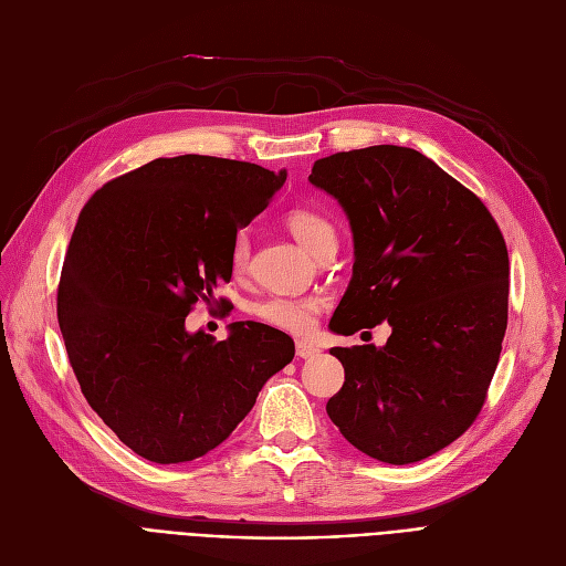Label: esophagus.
<instances>
[{"label": "esophagus", "mask_w": 566, "mask_h": 566, "mask_svg": "<svg viewBox=\"0 0 566 566\" xmlns=\"http://www.w3.org/2000/svg\"><path fill=\"white\" fill-rule=\"evenodd\" d=\"M295 355H298V358H303V360H307V358H314V355H318V348L310 342H298V344H295Z\"/></svg>", "instance_id": "esophagus-1"}]
</instances>
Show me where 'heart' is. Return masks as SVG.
<instances>
[{"instance_id":"1","label":"heart","mask_w":566,"mask_h":566,"mask_svg":"<svg viewBox=\"0 0 566 566\" xmlns=\"http://www.w3.org/2000/svg\"><path fill=\"white\" fill-rule=\"evenodd\" d=\"M289 231L293 233L310 254H316L321 248L337 243L335 224L312 208H293L284 218ZM250 259V235L248 231H238L231 243V268L241 273ZM321 312L318 298H286V295H271L252 305V314L256 321L271 325V328L291 333V335H307L316 316Z\"/></svg>"}]
</instances>
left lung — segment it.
Returning a JSON list of instances; mask_svg holds the SVG:
<instances>
[{
	"label": "left lung",
	"mask_w": 566,
	"mask_h": 566,
	"mask_svg": "<svg viewBox=\"0 0 566 566\" xmlns=\"http://www.w3.org/2000/svg\"><path fill=\"white\" fill-rule=\"evenodd\" d=\"M353 231V277L331 331L388 321L385 346H335L331 420L367 457L406 465L478 418L507 331L510 256L482 199L415 148L378 144L314 163Z\"/></svg>",
	"instance_id": "8db88e82"
}]
</instances>
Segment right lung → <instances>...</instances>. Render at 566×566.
I'll return each instance as SVG.
<instances>
[{
	"label": "right lung",
	"mask_w": 566,
	"mask_h": 566,
	"mask_svg": "<svg viewBox=\"0 0 566 566\" xmlns=\"http://www.w3.org/2000/svg\"><path fill=\"white\" fill-rule=\"evenodd\" d=\"M284 181V169L188 154L114 178L82 208L59 328L84 399L142 459L216 450L293 360V339L265 323L235 321L224 342L186 331L192 305L231 280L233 235Z\"/></svg>",
	"instance_id": "obj_1"
}]
</instances>
